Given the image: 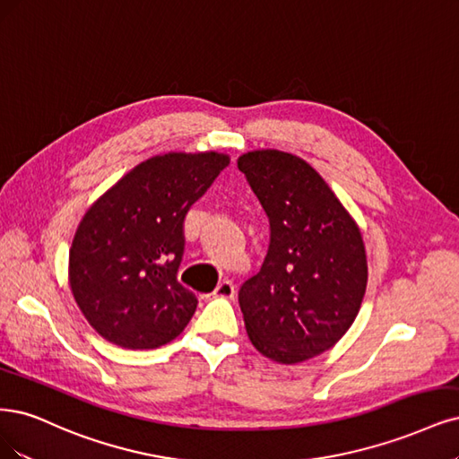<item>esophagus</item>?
<instances>
[{
  "mask_svg": "<svg viewBox=\"0 0 459 459\" xmlns=\"http://www.w3.org/2000/svg\"><path fill=\"white\" fill-rule=\"evenodd\" d=\"M214 298H233L235 296V287L233 282L224 279L222 282H218V287L212 290Z\"/></svg>",
  "mask_w": 459,
  "mask_h": 459,
  "instance_id": "obj_1",
  "label": "esophagus"
}]
</instances>
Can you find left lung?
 I'll use <instances>...</instances> for the list:
<instances>
[{
  "instance_id": "1",
  "label": "left lung",
  "mask_w": 459,
  "mask_h": 459,
  "mask_svg": "<svg viewBox=\"0 0 459 459\" xmlns=\"http://www.w3.org/2000/svg\"><path fill=\"white\" fill-rule=\"evenodd\" d=\"M237 167L270 218V248L239 306L256 350L281 365L328 351L353 325L368 265L360 230L302 157L243 153Z\"/></svg>"
}]
</instances>
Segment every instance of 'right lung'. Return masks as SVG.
<instances>
[{
    "label": "right lung",
    "instance_id": "1",
    "mask_svg": "<svg viewBox=\"0 0 459 459\" xmlns=\"http://www.w3.org/2000/svg\"><path fill=\"white\" fill-rule=\"evenodd\" d=\"M228 153L169 152L129 170L87 209L70 247L68 282L99 334L125 350H155L194 317L197 298L177 279L184 218Z\"/></svg>",
    "mask_w": 459,
    "mask_h": 459
}]
</instances>
